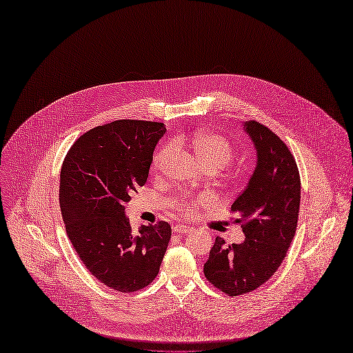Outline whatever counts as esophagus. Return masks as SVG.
Instances as JSON below:
<instances>
[{"label": "esophagus", "instance_id": "1", "mask_svg": "<svg viewBox=\"0 0 353 353\" xmlns=\"http://www.w3.org/2000/svg\"><path fill=\"white\" fill-rule=\"evenodd\" d=\"M192 230L194 229L191 226H188V225H175L174 226V232L175 234H182V235H184V234H191Z\"/></svg>", "mask_w": 353, "mask_h": 353}]
</instances>
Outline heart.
Instances as JSON below:
<instances>
[{"instance_id":"b5f03b06","label":"heart","mask_w":353,"mask_h":353,"mask_svg":"<svg viewBox=\"0 0 353 353\" xmlns=\"http://www.w3.org/2000/svg\"><path fill=\"white\" fill-rule=\"evenodd\" d=\"M179 144H188L192 149L194 154L199 159V162L204 168H216V169H222L225 168L230 159L234 156V150L230 143L222 137L216 134V132L212 131H199L194 134L191 139H178ZM174 144L168 143L163 148L157 150V153L153 157V171L156 174H161L165 168V163L168 161V156L171 154ZM199 204H210L212 199L210 197H200L197 200ZM191 200L187 199H181L176 201V212L181 214H190L191 213Z\"/></svg>"}]
</instances>
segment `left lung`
<instances>
[{"mask_svg":"<svg viewBox=\"0 0 353 353\" xmlns=\"http://www.w3.org/2000/svg\"><path fill=\"white\" fill-rule=\"evenodd\" d=\"M242 130L252 141L255 168L230 210L245 239L226 245L216 238L204 264L209 282L229 296L251 292L274 274L295 236L301 201L298 166L286 144L255 121Z\"/></svg>","mask_w":353,"mask_h":353,"instance_id":"left-lung-1","label":"left lung"}]
</instances>
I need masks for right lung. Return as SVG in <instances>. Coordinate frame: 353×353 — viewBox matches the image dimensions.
Segmentation results:
<instances>
[{
    "label": "right lung",
    "mask_w": 353,
    "mask_h": 353,
    "mask_svg": "<svg viewBox=\"0 0 353 353\" xmlns=\"http://www.w3.org/2000/svg\"><path fill=\"white\" fill-rule=\"evenodd\" d=\"M165 124L119 119L83 134L67 153L59 205L67 235L88 270L118 292H136L159 273L171 226L131 230L125 204L148 181Z\"/></svg>",
    "instance_id": "add662e5"
}]
</instances>
